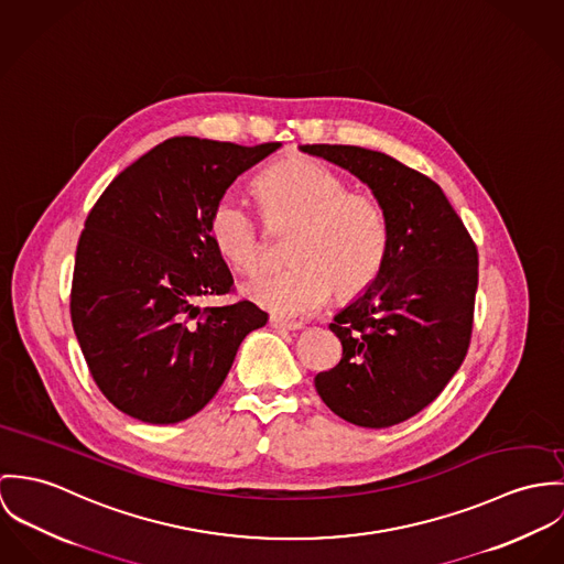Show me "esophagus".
<instances>
[{
	"instance_id": "34e87169",
	"label": "esophagus",
	"mask_w": 564,
	"mask_h": 564,
	"mask_svg": "<svg viewBox=\"0 0 564 564\" xmlns=\"http://www.w3.org/2000/svg\"><path fill=\"white\" fill-rule=\"evenodd\" d=\"M268 324H270L272 328H276V330H299V328H303L299 322H288V319H281V317H276V315H270Z\"/></svg>"
}]
</instances>
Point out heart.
<instances>
[{
	"label": "heart",
	"instance_id": "obj_1",
	"mask_svg": "<svg viewBox=\"0 0 564 564\" xmlns=\"http://www.w3.org/2000/svg\"><path fill=\"white\" fill-rule=\"evenodd\" d=\"M254 196L270 227H294L288 245L294 263L249 281L252 303L281 317H305L333 288L339 299H355L375 285L391 251V220L376 194L350 189L333 169L296 155L268 166L254 180ZM207 229L236 270L252 274L263 265L265 229L242 200L220 196Z\"/></svg>",
	"mask_w": 564,
	"mask_h": 564
}]
</instances>
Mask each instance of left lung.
Here are the masks:
<instances>
[{
	"instance_id": "obj_1",
	"label": "left lung",
	"mask_w": 564,
	"mask_h": 564,
	"mask_svg": "<svg viewBox=\"0 0 564 564\" xmlns=\"http://www.w3.org/2000/svg\"><path fill=\"white\" fill-rule=\"evenodd\" d=\"M301 149L357 175L391 220L384 270L328 326L341 341V361L315 376V389L335 415L387 429L429 406L465 361L478 249L431 177L361 147Z\"/></svg>"
}]
</instances>
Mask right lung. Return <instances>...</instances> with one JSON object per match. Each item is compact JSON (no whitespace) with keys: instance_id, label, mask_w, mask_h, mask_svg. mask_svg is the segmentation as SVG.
I'll return each mask as SVG.
<instances>
[{"instance_id":"add662e5","label":"right lung","mask_w":564,"mask_h":564,"mask_svg":"<svg viewBox=\"0 0 564 564\" xmlns=\"http://www.w3.org/2000/svg\"><path fill=\"white\" fill-rule=\"evenodd\" d=\"M279 147L175 135L93 205L75 252L70 322L93 380L129 417L177 424L198 413L242 339L268 322L251 301L205 310L196 301L234 292L207 229L214 203Z\"/></svg>"}]
</instances>
